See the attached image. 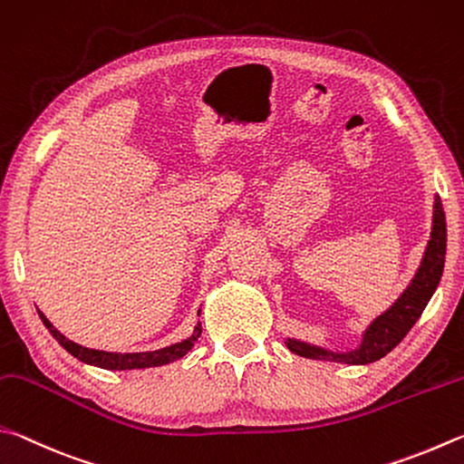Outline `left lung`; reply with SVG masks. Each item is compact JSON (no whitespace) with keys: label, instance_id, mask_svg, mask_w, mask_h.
<instances>
[{"label":"left lung","instance_id":"obj_1","mask_svg":"<svg viewBox=\"0 0 464 464\" xmlns=\"http://www.w3.org/2000/svg\"><path fill=\"white\" fill-rule=\"evenodd\" d=\"M446 258V218L442 209V201L434 195V211H432V230L430 240L421 256L416 275H413L408 287L401 295L381 312L372 320L367 330L362 332L361 344L353 351H330V348L315 346L297 338H287L285 344L291 353L314 361H330L343 364H369L383 359L393 348L401 343L405 334L411 330L413 324L420 320L421 312L426 310L430 299L440 283Z\"/></svg>","mask_w":464,"mask_h":464}]
</instances>
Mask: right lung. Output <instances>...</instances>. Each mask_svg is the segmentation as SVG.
<instances>
[{
    "instance_id": "add662e5",
    "label": "right lung",
    "mask_w": 464,
    "mask_h": 464,
    "mask_svg": "<svg viewBox=\"0 0 464 464\" xmlns=\"http://www.w3.org/2000/svg\"><path fill=\"white\" fill-rule=\"evenodd\" d=\"M201 312V310H199ZM40 320H43L44 326L51 332L53 338L59 343L64 351L69 354L75 356L81 362L93 364V367L100 369H108V371H132V369H150V367H160V364H169L175 362L179 359L191 351L195 340L201 334V324L198 322V326L193 328V334L187 336L181 343H175L165 348H159V351H146V353H108V351H95V348H87L81 346L77 343H72L67 336H63L59 330H56L51 322L46 320V315L43 312H38ZM199 315V314H198Z\"/></svg>"
}]
</instances>
